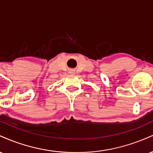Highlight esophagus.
I'll use <instances>...</instances> for the list:
<instances>
[{"mask_svg":"<svg viewBox=\"0 0 153 153\" xmlns=\"http://www.w3.org/2000/svg\"><path fill=\"white\" fill-rule=\"evenodd\" d=\"M71 72H72V71H71Z\"/></svg>","mask_w":153,"mask_h":153,"instance_id":"esophagus-1","label":"esophagus"}]
</instances>
